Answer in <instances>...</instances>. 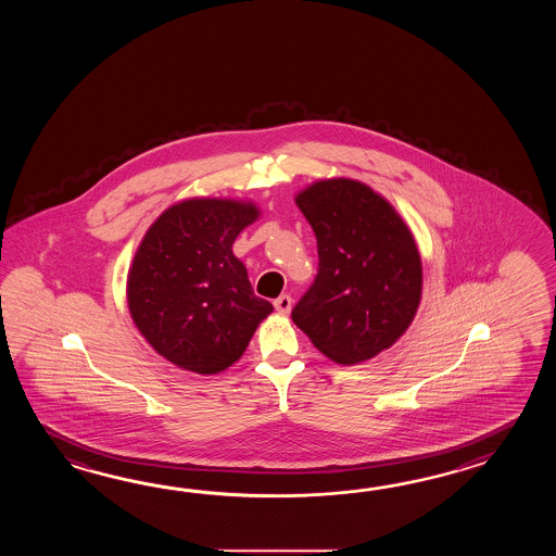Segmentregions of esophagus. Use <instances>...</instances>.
<instances>
[{"label": "esophagus", "mask_w": 556, "mask_h": 556, "mask_svg": "<svg viewBox=\"0 0 556 556\" xmlns=\"http://www.w3.org/2000/svg\"><path fill=\"white\" fill-rule=\"evenodd\" d=\"M274 307H276V312H278V314H288V312H290V307H292V298L288 294H282L280 298H276V300H274Z\"/></svg>", "instance_id": "obj_1"}]
</instances>
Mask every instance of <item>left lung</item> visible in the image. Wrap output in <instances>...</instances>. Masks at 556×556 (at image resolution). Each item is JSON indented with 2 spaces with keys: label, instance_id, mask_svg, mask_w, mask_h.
<instances>
[{
  "label": "left lung",
  "instance_id": "left-lung-1",
  "mask_svg": "<svg viewBox=\"0 0 556 556\" xmlns=\"http://www.w3.org/2000/svg\"><path fill=\"white\" fill-rule=\"evenodd\" d=\"M318 242V274L292 319L342 366L388 350L414 319L421 261L390 202L350 178L319 180L298 194Z\"/></svg>",
  "mask_w": 556,
  "mask_h": 556
}]
</instances>
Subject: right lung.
I'll use <instances>...</instances> for the list:
<instances>
[{"label": "right lung", "instance_id": "right-lung-1", "mask_svg": "<svg viewBox=\"0 0 556 556\" xmlns=\"http://www.w3.org/2000/svg\"><path fill=\"white\" fill-rule=\"evenodd\" d=\"M256 216V206L244 202L192 199L161 214L142 238L127 283L130 316L175 366L223 371L273 312L232 254L240 230Z\"/></svg>", "mask_w": 556, "mask_h": 556}]
</instances>
